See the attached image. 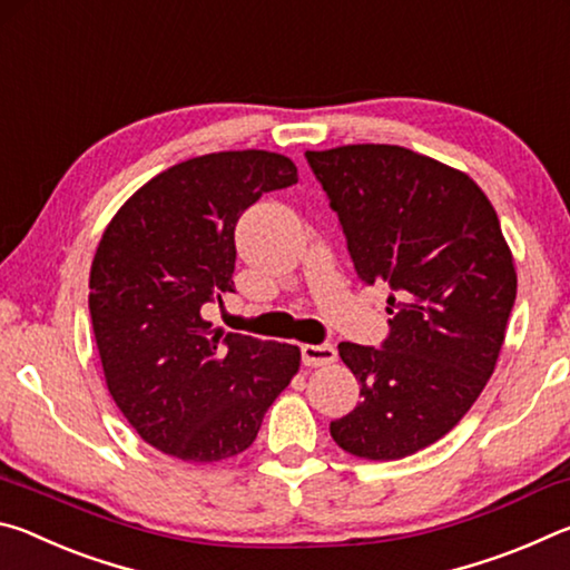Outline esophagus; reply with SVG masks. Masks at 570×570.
Returning a JSON list of instances; mask_svg holds the SVG:
<instances>
[{"label":"esophagus","instance_id":"esophagus-1","mask_svg":"<svg viewBox=\"0 0 570 570\" xmlns=\"http://www.w3.org/2000/svg\"><path fill=\"white\" fill-rule=\"evenodd\" d=\"M336 360V350L332 344H304L302 346V362L304 366H326Z\"/></svg>","mask_w":570,"mask_h":570}]
</instances>
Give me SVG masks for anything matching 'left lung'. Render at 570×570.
Masks as SVG:
<instances>
[{
  "label": "left lung",
  "mask_w": 570,
  "mask_h": 570,
  "mask_svg": "<svg viewBox=\"0 0 570 570\" xmlns=\"http://www.w3.org/2000/svg\"><path fill=\"white\" fill-rule=\"evenodd\" d=\"M362 282H387L380 350L340 344L362 402L330 424L364 460H400L445 438L495 370L515 264L493 204L468 173L400 146L306 150Z\"/></svg>",
  "instance_id": "1"
}]
</instances>
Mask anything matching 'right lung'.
I'll list each match as a JSON object with an SVG mask.
<instances>
[{
	"mask_svg": "<svg viewBox=\"0 0 570 570\" xmlns=\"http://www.w3.org/2000/svg\"><path fill=\"white\" fill-rule=\"evenodd\" d=\"M296 166L268 150L208 153L158 173L105 228L90 268V316L105 382L135 432L186 462L250 448L294 380V344L214 330L204 306L234 292V230Z\"/></svg>",
	"mask_w": 570,
	"mask_h": 570,
	"instance_id": "right-lung-1",
	"label": "right lung"
}]
</instances>
